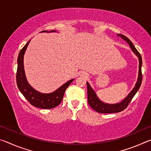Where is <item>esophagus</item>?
Returning <instances> with one entry per match:
<instances>
[{"mask_svg": "<svg viewBox=\"0 0 151 151\" xmlns=\"http://www.w3.org/2000/svg\"><path fill=\"white\" fill-rule=\"evenodd\" d=\"M83 75V76H85V77H86V76H87V75H86V74H85V73H84V74H83V75Z\"/></svg>", "mask_w": 151, "mask_h": 151, "instance_id": "34e87169", "label": "esophagus"}]
</instances>
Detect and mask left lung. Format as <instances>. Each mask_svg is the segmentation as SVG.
<instances>
[{
  "label": "left lung",
  "instance_id": "1",
  "mask_svg": "<svg viewBox=\"0 0 151 151\" xmlns=\"http://www.w3.org/2000/svg\"><path fill=\"white\" fill-rule=\"evenodd\" d=\"M118 37H121L122 39L127 41L128 44L129 45L130 47L132 50L135 55H136L138 58H139V76H138V80L135 85L134 87L131 91L128 96L124 98L121 103H116V104H107L105 103L102 102L100 99L98 98V96L94 91L91 86L89 85L88 82H86V85H87V94H88V103L89 105L91 106L92 109H93L94 111L96 112H100V113H114V112H119L122 111L123 110L127 108L131 101L132 99L133 98L135 94L137 93L139 91L140 85H141L142 79V71H141V67H142V58L140 56V53L138 52V50L134 47V46L132 44V42L127 37H125L123 35L118 34L117 35Z\"/></svg>",
  "mask_w": 151,
  "mask_h": 151
}]
</instances>
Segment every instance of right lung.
<instances>
[{
	"instance_id": "add662e5",
	"label": "right lung",
	"mask_w": 151,
	"mask_h": 151,
	"mask_svg": "<svg viewBox=\"0 0 151 151\" xmlns=\"http://www.w3.org/2000/svg\"><path fill=\"white\" fill-rule=\"evenodd\" d=\"M42 32H48L44 30ZM50 32H56L55 30H51ZM30 40L28 42L24 47L20 50L17 59V84L20 91L25 99L34 106L43 109H50L55 108L59 104L63 101L64 94L66 89L74 81V79L66 82L57 90L51 93H41L36 91L30 86L27 80L24 69V55L27 48L29 45Z\"/></svg>"
}]
</instances>
